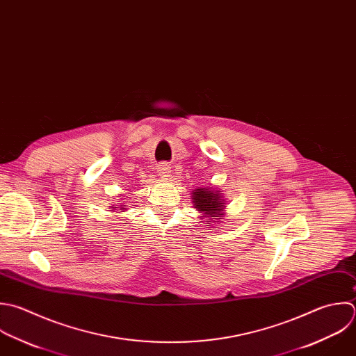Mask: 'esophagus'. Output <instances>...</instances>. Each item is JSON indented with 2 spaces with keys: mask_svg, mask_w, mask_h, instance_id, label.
I'll return each instance as SVG.
<instances>
[{
  "mask_svg": "<svg viewBox=\"0 0 356 356\" xmlns=\"http://www.w3.org/2000/svg\"><path fill=\"white\" fill-rule=\"evenodd\" d=\"M158 173H159V176H161V177L168 179V177L170 176V166H169L166 162H163V163L158 165Z\"/></svg>",
  "mask_w": 356,
  "mask_h": 356,
  "instance_id": "1",
  "label": "esophagus"
}]
</instances>
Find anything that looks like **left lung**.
Here are the masks:
<instances>
[{
  "mask_svg": "<svg viewBox=\"0 0 356 356\" xmlns=\"http://www.w3.org/2000/svg\"><path fill=\"white\" fill-rule=\"evenodd\" d=\"M193 194H194L193 201H194L195 208L198 211L204 212L205 215L216 216L223 209L222 200L218 193H213L209 188H197V190H194Z\"/></svg>",
  "mask_w": 356,
  "mask_h": 356,
  "instance_id": "left-lung-1",
  "label": "left lung"
}]
</instances>
